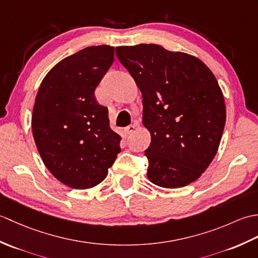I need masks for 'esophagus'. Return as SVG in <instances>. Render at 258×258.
I'll return each instance as SVG.
<instances>
[{"label":"esophagus","mask_w":258,"mask_h":258,"mask_svg":"<svg viewBox=\"0 0 258 258\" xmlns=\"http://www.w3.org/2000/svg\"><path fill=\"white\" fill-rule=\"evenodd\" d=\"M134 130H135V126L134 125H128V126H126V127L124 128V133L126 134V135H130V134H132L133 132H134Z\"/></svg>","instance_id":"obj_1"}]
</instances>
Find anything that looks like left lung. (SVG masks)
I'll use <instances>...</instances> for the list:
<instances>
[{
  "instance_id": "1",
  "label": "left lung",
  "mask_w": 258,
  "mask_h": 258,
  "mask_svg": "<svg viewBox=\"0 0 258 258\" xmlns=\"http://www.w3.org/2000/svg\"><path fill=\"white\" fill-rule=\"evenodd\" d=\"M143 97L147 177L165 188L199 178L216 155L226 120L220 85L201 59L161 45L116 47Z\"/></svg>"
}]
</instances>
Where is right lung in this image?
I'll return each instance as SVG.
<instances>
[{"label":"right lung","mask_w":258,"mask_h":258,"mask_svg":"<svg viewBox=\"0 0 258 258\" xmlns=\"http://www.w3.org/2000/svg\"><path fill=\"white\" fill-rule=\"evenodd\" d=\"M114 62V47L89 46L57 63L42 81L32 115L37 151L48 171L72 188L94 187L120 152L96 86Z\"/></svg>","instance_id":"add662e5"}]
</instances>
